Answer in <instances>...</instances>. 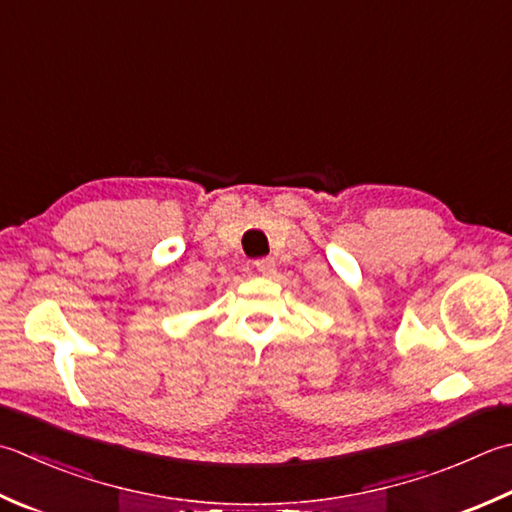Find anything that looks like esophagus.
I'll return each instance as SVG.
<instances>
[{
  "label": "esophagus",
  "instance_id": "1",
  "mask_svg": "<svg viewBox=\"0 0 512 512\" xmlns=\"http://www.w3.org/2000/svg\"><path fill=\"white\" fill-rule=\"evenodd\" d=\"M255 268H257V273H262L264 277H270V275H275L277 264L270 257H266V259H257Z\"/></svg>",
  "mask_w": 512,
  "mask_h": 512
}]
</instances>
